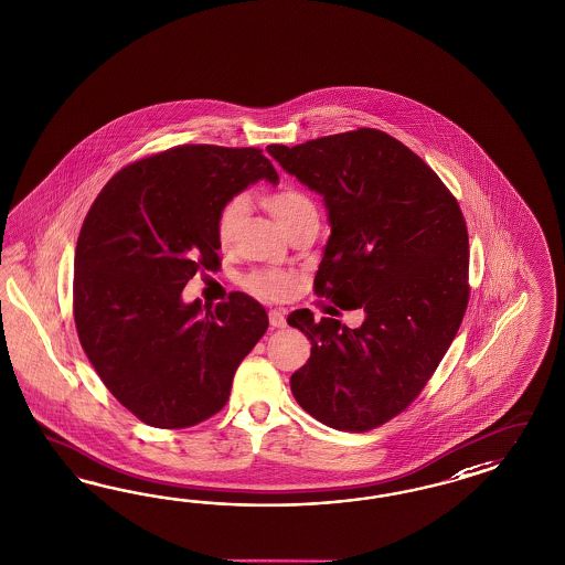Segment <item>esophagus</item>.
<instances>
[{
	"mask_svg": "<svg viewBox=\"0 0 565 565\" xmlns=\"http://www.w3.org/2000/svg\"><path fill=\"white\" fill-rule=\"evenodd\" d=\"M268 320H270V326H273V328H285V326H287L285 311H280V309H273V311L268 313Z\"/></svg>",
	"mask_w": 565,
	"mask_h": 565,
	"instance_id": "34e87169",
	"label": "esophagus"
}]
</instances>
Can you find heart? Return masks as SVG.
Returning a JSON list of instances; mask_svg holds the SVG:
<instances>
[{
  "label": "heart",
  "instance_id": "1",
  "mask_svg": "<svg viewBox=\"0 0 565 565\" xmlns=\"http://www.w3.org/2000/svg\"><path fill=\"white\" fill-rule=\"evenodd\" d=\"M262 202L266 210L275 216L276 223L285 233H289L290 228L306 223L309 218H318L313 200L306 192L290 188V185H285L276 192L264 195ZM245 212H247L245 195H235L223 206L218 214V221H216V235H218L221 245L228 247L237 239ZM245 282L249 290H254L256 295L266 297V299H285L292 295V290L297 289L295 275L282 273V270H259V273L247 276Z\"/></svg>",
  "mask_w": 565,
  "mask_h": 565
}]
</instances>
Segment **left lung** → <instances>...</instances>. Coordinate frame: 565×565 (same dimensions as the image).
Masks as SVG:
<instances>
[{
    "mask_svg": "<svg viewBox=\"0 0 565 565\" xmlns=\"http://www.w3.org/2000/svg\"><path fill=\"white\" fill-rule=\"evenodd\" d=\"M322 195L330 237L316 292L365 320L347 328L295 309L287 322L311 342L290 392L313 419L367 431L419 396L450 349L468 303V233L441 179L380 129L361 128L266 148Z\"/></svg>",
    "mask_w": 565,
    "mask_h": 565,
    "instance_id": "8db88e82",
    "label": "left lung"
}]
</instances>
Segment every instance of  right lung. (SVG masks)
Returning a JSON list of instances; mask_svg holds the SVG:
<instances>
[{
	"label": "right lung",
	"mask_w": 565,
	"mask_h": 565,
	"mask_svg": "<svg viewBox=\"0 0 565 565\" xmlns=\"http://www.w3.org/2000/svg\"><path fill=\"white\" fill-rule=\"evenodd\" d=\"M278 173L258 148L188 145L121 169L88 210L74 256L82 349L119 403L150 427L183 429L218 413L268 316L256 299L185 303L218 262V214Z\"/></svg>",
	"instance_id": "obj_1"
}]
</instances>
